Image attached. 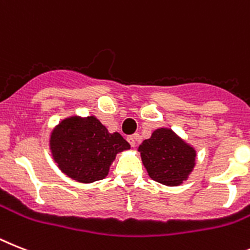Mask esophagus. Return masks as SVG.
I'll list each match as a JSON object with an SVG mask.
<instances>
[{"label": "esophagus", "mask_w": 250, "mask_h": 250, "mask_svg": "<svg viewBox=\"0 0 250 250\" xmlns=\"http://www.w3.org/2000/svg\"><path fill=\"white\" fill-rule=\"evenodd\" d=\"M138 138H140V136H138L137 133H136V135L128 136V137H127V141H128V144L131 145L132 147H135L136 144H137V141H138Z\"/></svg>", "instance_id": "1"}]
</instances>
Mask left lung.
I'll list each match as a JSON object with an SVG mask.
<instances>
[{
    "label": "left lung",
    "mask_w": 250,
    "mask_h": 250,
    "mask_svg": "<svg viewBox=\"0 0 250 250\" xmlns=\"http://www.w3.org/2000/svg\"><path fill=\"white\" fill-rule=\"evenodd\" d=\"M138 151L151 179L165 186L183 183L196 164V150L169 128L154 131Z\"/></svg>",
    "instance_id": "8db88e82"
}]
</instances>
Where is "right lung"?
Returning a JSON list of instances; mask_svg holds the SVG:
<instances>
[{"mask_svg":"<svg viewBox=\"0 0 250 250\" xmlns=\"http://www.w3.org/2000/svg\"><path fill=\"white\" fill-rule=\"evenodd\" d=\"M49 146L61 170L81 183L104 179L115 155L131 147L118 132L109 133L93 115L63 119L52 132Z\"/></svg>","mask_w":250,"mask_h":250,"instance_id":"add662e5","label":"right lung"}]
</instances>
